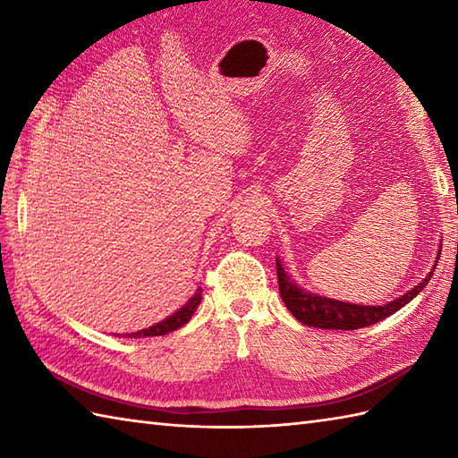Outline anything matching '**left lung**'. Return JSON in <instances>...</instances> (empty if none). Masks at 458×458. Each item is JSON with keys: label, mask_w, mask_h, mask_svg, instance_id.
I'll list each match as a JSON object with an SVG mask.
<instances>
[{"label": "left lung", "mask_w": 458, "mask_h": 458, "mask_svg": "<svg viewBox=\"0 0 458 458\" xmlns=\"http://www.w3.org/2000/svg\"><path fill=\"white\" fill-rule=\"evenodd\" d=\"M277 266V284H279V293L284 299L285 307L291 310L301 323L307 327H317V328H333V330H356L364 328L369 325H376L386 317L394 315L395 310H400L403 305L410 303V301L421 293V289L429 284L431 274L427 276L420 285H415L411 291H407L405 295L397 297L390 303L379 305V307H369V305H350L343 303V301L336 299H327L318 297L313 293H307V291L299 289L293 281L289 279L285 269L281 267V261H276Z\"/></svg>", "instance_id": "left-lung-1"}]
</instances>
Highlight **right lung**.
Wrapping results in <instances>:
<instances>
[{
	"label": "right lung",
	"instance_id": "right-lung-1",
	"mask_svg": "<svg viewBox=\"0 0 458 458\" xmlns=\"http://www.w3.org/2000/svg\"><path fill=\"white\" fill-rule=\"evenodd\" d=\"M200 299H202V291L197 289V293H194L189 303L184 305V307H181L177 313H173L169 318L161 320V323H157V325H153V327L145 328V330H140V333H133L131 336L133 338H140V336H161V335L171 333V330L181 328L184 323H189L192 313H194V310H197V307L200 303Z\"/></svg>",
	"mask_w": 458,
	"mask_h": 458
}]
</instances>
